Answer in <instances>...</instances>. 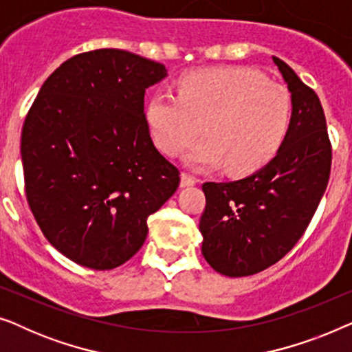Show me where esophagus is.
Returning a JSON list of instances; mask_svg holds the SVG:
<instances>
[{"label": "esophagus", "instance_id": "34e87169", "mask_svg": "<svg viewBox=\"0 0 352 352\" xmlns=\"http://www.w3.org/2000/svg\"><path fill=\"white\" fill-rule=\"evenodd\" d=\"M197 182H199V181H197L194 176L187 175V173H182V176H181V187H190V186H195Z\"/></svg>", "mask_w": 352, "mask_h": 352}]
</instances>
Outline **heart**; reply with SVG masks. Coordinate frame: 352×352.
Here are the masks:
<instances>
[{"instance_id": "heart-1", "label": "heart", "mask_w": 352, "mask_h": 352, "mask_svg": "<svg viewBox=\"0 0 352 352\" xmlns=\"http://www.w3.org/2000/svg\"><path fill=\"white\" fill-rule=\"evenodd\" d=\"M146 118L157 147L175 157L201 131L206 134L184 153L194 170L224 163L232 173L258 170L276 155L292 122V96L285 86L243 67L187 75L179 94L157 91Z\"/></svg>"}]
</instances>
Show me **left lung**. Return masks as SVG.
<instances>
[{
	"label": "left lung",
	"instance_id": "left-lung-1",
	"mask_svg": "<svg viewBox=\"0 0 352 352\" xmlns=\"http://www.w3.org/2000/svg\"><path fill=\"white\" fill-rule=\"evenodd\" d=\"M292 93V122L276 157L243 179L205 182L201 253L216 272L253 276L282 259L305 234L327 189L331 144L317 94L272 57Z\"/></svg>",
	"mask_w": 352,
	"mask_h": 352
}]
</instances>
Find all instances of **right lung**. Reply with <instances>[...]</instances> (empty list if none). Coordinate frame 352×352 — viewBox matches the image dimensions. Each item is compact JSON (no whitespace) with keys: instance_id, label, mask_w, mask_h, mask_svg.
Here are the masks:
<instances>
[{"instance_id":"1","label":"right lung","mask_w":352,"mask_h":352,"mask_svg":"<svg viewBox=\"0 0 352 352\" xmlns=\"http://www.w3.org/2000/svg\"><path fill=\"white\" fill-rule=\"evenodd\" d=\"M165 65L123 50L74 56L43 83L22 128L25 194L41 232L80 266H122L146 242L147 218L179 186L144 113Z\"/></svg>"}]
</instances>
